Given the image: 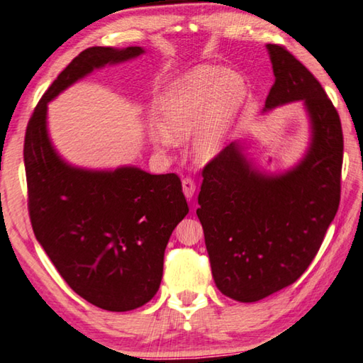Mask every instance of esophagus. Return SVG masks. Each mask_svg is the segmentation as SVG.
I'll return each instance as SVG.
<instances>
[{
	"label": "esophagus",
	"mask_w": 363,
	"mask_h": 363,
	"mask_svg": "<svg viewBox=\"0 0 363 363\" xmlns=\"http://www.w3.org/2000/svg\"><path fill=\"white\" fill-rule=\"evenodd\" d=\"M195 190H196V186H195L192 177H184V179H182V192H184V195H186L187 200H192Z\"/></svg>",
	"instance_id": "esophagus-1"
}]
</instances>
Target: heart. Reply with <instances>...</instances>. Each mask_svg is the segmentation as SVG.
Here are the masks:
<instances>
[{
	"instance_id": "heart-1",
	"label": "heart",
	"mask_w": 363,
	"mask_h": 363,
	"mask_svg": "<svg viewBox=\"0 0 363 363\" xmlns=\"http://www.w3.org/2000/svg\"><path fill=\"white\" fill-rule=\"evenodd\" d=\"M247 98L241 74L211 65H200L174 79L159 104V127L150 133L157 149L192 140V155L208 163L228 141Z\"/></svg>"
}]
</instances>
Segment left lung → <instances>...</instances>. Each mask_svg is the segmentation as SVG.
Masks as SVG:
<instances>
[{
	"instance_id": "left-lung-1",
	"label": "left lung",
	"mask_w": 363,
	"mask_h": 363,
	"mask_svg": "<svg viewBox=\"0 0 363 363\" xmlns=\"http://www.w3.org/2000/svg\"><path fill=\"white\" fill-rule=\"evenodd\" d=\"M274 84L263 113L301 101L309 144L282 173L255 167L235 141L203 169L196 216L219 291L259 301L305 273L340 206L342 131L318 79L282 45L267 44Z\"/></svg>"
}]
</instances>
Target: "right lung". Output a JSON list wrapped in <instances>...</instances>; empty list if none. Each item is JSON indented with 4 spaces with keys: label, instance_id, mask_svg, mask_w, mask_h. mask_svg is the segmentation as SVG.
I'll use <instances>...</instances> for the list:
<instances>
[{
    "label": "right lung",
    "instance_id": "right-lung-1",
    "mask_svg": "<svg viewBox=\"0 0 363 363\" xmlns=\"http://www.w3.org/2000/svg\"><path fill=\"white\" fill-rule=\"evenodd\" d=\"M143 48H89L58 77L33 113L23 160L33 232L79 296L106 311H131L157 294L168 240L189 213L174 173L138 167L89 169L57 152L48 104L95 69L144 54Z\"/></svg>",
    "mask_w": 363,
    "mask_h": 363
}]
</instances>
